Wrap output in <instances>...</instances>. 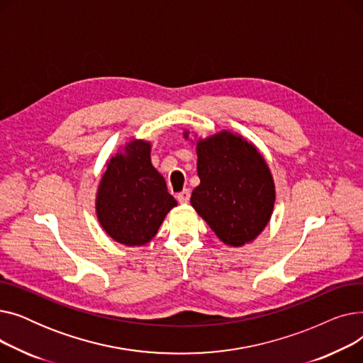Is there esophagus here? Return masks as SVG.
<instances>
[{"label":"esophagus","mask_w":363,"mask_h":363,"mask_svg":"<svg viewBox=\"0 0 363 363\" xmlns=\"http://www.w3.org/2000/svg\"><path fill=\"white\" fill-rule=\"evenodd\" d=\"M189 196H191V193H189V189H182V191L177 196V199H178V201L181 203V204H186L188 201H189Z\"/></svg>","instance_id":"1"}]
</instances>
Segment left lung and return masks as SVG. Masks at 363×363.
Instances as JSON below:
<instances>
[{
  "label": "left lung",
  "instance_id": "left-lung-1",
  "mask_svg": "<svg viewBox=\"0 0 363 363\" xmlns=\"http://www.w3.org/2000/svg\"><path fill=\"white\" fill-rule=\"evenodd\" d=\"M196 151L200 185L191 206L226 245L252 242L274 212L275 184L268 163L255 144L230 130L199 138Z\"/></svg>",
  "mask_w": 363,
  "mask_h": 363
}]
</instances>
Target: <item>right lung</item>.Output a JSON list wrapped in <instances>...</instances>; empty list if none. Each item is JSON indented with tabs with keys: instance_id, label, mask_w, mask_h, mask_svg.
Masks as SVG:
<instances>
[{
	"instance_id": "add662e5",
	"label": "right lung",
	"mask_w": 363,
	"mask_h": 363,
	"mask_svg": "<svg viewBox=\"0 0 363 363\" xmlns=\"http://www.w3.org/2000/svg\"><path fill=\"white\" fill-rule=\"evenodd\" d=\"M151 143L130 140L107 162L95 213L106 234L128 247L147 244L178 203L151 164Z\"/></svg>"
}]
</instances>
